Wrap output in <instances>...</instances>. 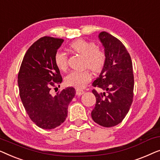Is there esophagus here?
Returning a JSON list of instances; mask_svg holds the SVG:
<instances>
[{
    "mask_svg": "<svg viewBox=\"0 0 160 160\" xmlns=\"http://www.w3.org/2000/svg\"><path fill=\"white\" fill-rule=\"evenodd\" d=\"M84 91L83 90H80V89H77L76 90V94H77L78 96H81L82 94L84 93Z\"/></svg>",
    "mask_w": 160,
    "mask_h": 160,
    "instance_id": "obj_1",
    "label": "esophagus"
}]
</instances>
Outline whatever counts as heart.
<instances>
[{
	"label": "heart",
	"mask_w": 160,
	"mask_h": 160,
	"mask_svg": "<svg viewBox=\"0 0 160 160\" xmlns=\"http://www.w3.org/2000/svg\"><path fill=\"white\" fill-rule=\"evenodd\" d=\"M70 48L84 57V65L94 72H99L106 63V54L102 49L97 48L95 42L83 39H78L72 42ZM54 62L58 69L66 70L68 66V58L63 51H57L54 56ZM91 80V74L88 70L72 71L65 78V82L69 86L78 89L83 88Z\"/></svg>",
	"instance_id": "heart-1"
}]
</instances>
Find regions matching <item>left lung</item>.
Here are the masks:
<instances>
[{
    "mask_svg": "<svg viewBox=\"0 0 160 160\" xmlns=\"http://www.w3.org/2000/svg\"><path fill=\"white\" fill-rule=\"evenodd\" d=\"M106 54L102 72L93 82L96 102L91 112L93 121L106 128L113 127L123 120L133 98L134 77L131 58L122 42L107 32L98 35Z\"/></svg>",
    "mask_w": 160,
    "mask_h": 160,
    "instance_id": "1",
    "label": "left lung"
}]
</instances>
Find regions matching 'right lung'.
Segmentation results:
<instances>
[{
    "label": "right lung",
    "mask_w": 160,
    "mask_h": 160,
    "mask_svg": "<svg viewBox=\"0 0 160 160\" xmlns=\"http://www.w3.org/2000/svg\"><path fill=\"white\" fill-rule=\"evenodd\" d=\"M64 40L45 36L27 51L18 74L19 96L27 113L36 125L53 129L64 122L75 89L66 88L53 96L52 86L62 82L54 56Z\"/></svg>",
    "instance_id": "1"
}]
</instances>
